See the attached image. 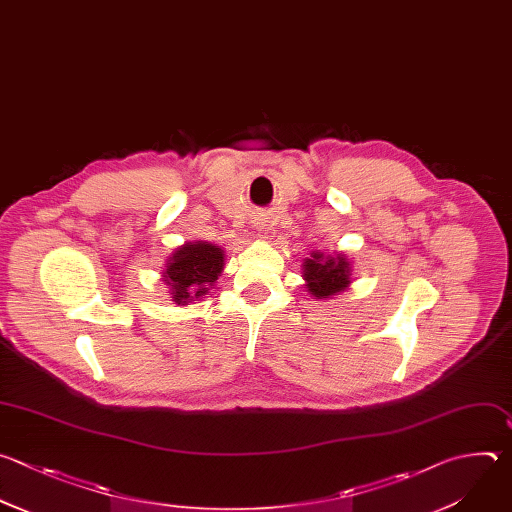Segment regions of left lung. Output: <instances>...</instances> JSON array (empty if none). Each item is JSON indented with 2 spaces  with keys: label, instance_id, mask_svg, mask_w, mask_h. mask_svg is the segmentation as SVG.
Here are the masks:
<instances>
[{
  "label": "left lung",
  "instance_id": "8db88e82",
  "mask_svg": "<svg viewBox=\"0 0 512 512\" xmlns=\"http://www.w3.org/2000/svg\"><path fill=\"white\" fill-rule=\"evenodd\" d=\"M305 289L313 299H327L342 293L352 283V267L346 255L337 253L335 257L313 251L309 259L303 261Z\"/></svg>",
  "mask_w": 512,
  "mask_h": 512
}]
</instances>
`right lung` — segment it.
Masks as SVG:
<instances>
[{"label":"right lung","mask_w":512,"mask_h":512,"mask_svg":"<svg viewBox=\"0 0 512 512\" xmlns=\"http://www.w3.org/2000/svg\"><path fill=\"white\" fill-rule=\"evenodd\" d=\"M225 267V251L207 241L185 243L168 257L162 281L177 305H189L209 293Z\"/></svg>","instance_id":"obj_1"}]
</instances>
